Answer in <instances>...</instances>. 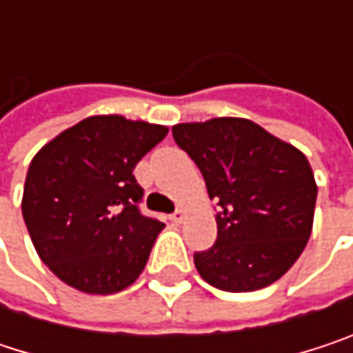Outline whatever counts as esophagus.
Wrapping results in <instances>:
<instances>
[{"label":"esophagus","mask_w":353,"mask_h":353,"mask_svg":"<svg viewBox=\"0 0 353 353\" xmlns=\"http://www.w3.org/2000/svg\"><path fill=\"white\" fill-rule=\"evenodd\" d=\"M183 216H185V214H183V210H181V208H177L176 212H174L170 219H172V223H181V221H183Z\"/></svg>","instance_id":"obj_1"}]
</instances>
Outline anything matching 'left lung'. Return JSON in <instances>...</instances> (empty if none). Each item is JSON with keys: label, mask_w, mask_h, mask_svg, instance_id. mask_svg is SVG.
Listing matches in <instances>:
<instances>
[{"label": "left lung", "mask_w": 353, "mask_h": 353, "mask_svg": "<svg viewBox=\"0 0 353 353\" xmlns=\"http://www.w3.org/2000/svg\"><path fill=\"white\" fill-rule=\"evenodd\" d=\"M172 132L219 202L216 241L194 253L198 274L227 292L282 278L313 229L317 183L307 157L245 118L176 124Z\"/></svg>", "instance_id": "left-lung-1"}]
</instances>
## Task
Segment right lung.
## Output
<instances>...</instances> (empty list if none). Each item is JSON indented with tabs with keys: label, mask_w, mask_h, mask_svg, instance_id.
<instances>
[{
	"label": "right lung",
	"mask_w": 353,
	"mask_h": 353,
	"mask_svg": "<svg viewBox=\"0 0 353 353\" xmlns=\"http://www.w3.org/2000/svg\"><path fill=\"white\" fill-rule=\"evenodd\" d=\"M168 128L122 116H90L34 155L22 214L40 259L88 294L130 286L165 227L139 210L134 165Z\"/></svg>",
	"instance_id": "obj_1"
}]
</instances>
